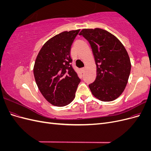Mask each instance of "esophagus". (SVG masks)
<instances>
[{
  "label": "esophagus",
  "mask_w": 151,
  "mask_h": 151,
  "mask_svg": "<svg viewBox=\"0 0 151 151\" xmlns=\"http://www.w3.org/2000/svg\"><path fill=\"white\" fill-rule=\"evenodd\" d=\"M85 70H86V68H85V67H83V68H81V70L82 72H85Z\"/></svg>",
  "instance_id": "1"
}]
</instances>
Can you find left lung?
Returning <instances> with one entry per match:
<instances>
[{"label":"left lung","instance_id":"left-lung-1","mask_svg":"<svg viewBox=\"0 0 151 151\" xmlns=\"http://www.w3.org/2000/svg\"><path fill=\"white\" fill-rule=\"evenodd\" d=\"M79 35L89 42L96 65V77L89 85L91 93L102 101H113L123 92L129 80V54L120 41L104 29H83Z\"/></svg>","mask_w":151,"mask_h":151}]
</instances>
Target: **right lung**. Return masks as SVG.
Here are the masks:
<instances>
[{"mask_svg":"<svg viewBox=\"0 0 151 151\" xmlns=\"http://www.w3.org/2000/svg\"><path fill=\"white\" fill-rule=\"evenodd\" d=\"M80 29L63 31L48 40L36 57L33 73L38 88L54 106H64L76 96L81 82L70 63L71 45Z\"/></svg>","mask_w":151,"mask_h":151,"instance_id":"right-lung-1","label":"right lung"}]
</instances>
